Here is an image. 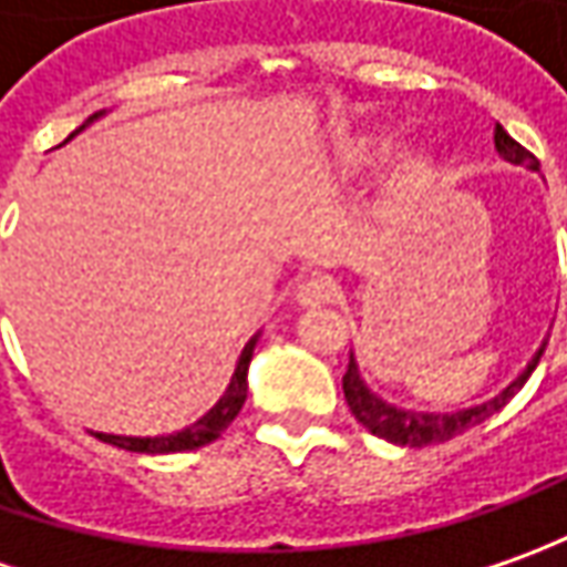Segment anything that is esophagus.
I'll list each match as a JSON object with an SVG mask.
<instances>
[{
    "mask_svg": "<svg viewBox=\"0 0 567 567\" xmlns=\"http://www.w3.org/2000/svg\"><path fill=\"white\" fill-rule=\"evenodd\" d=\"M332 295H336V279L326 276V272H310V276L301 279L298 288H295V298L301 303H322L329 301Z\"/></svg>",
    "mask_w": 567,
    "mask_h": 567,
    "instance_id": "obj_1",
    "label": "esophagus"
}]
</instances>
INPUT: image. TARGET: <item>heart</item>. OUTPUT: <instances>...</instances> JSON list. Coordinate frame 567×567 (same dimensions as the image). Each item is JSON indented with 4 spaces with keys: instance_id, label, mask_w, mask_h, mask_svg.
I'll return each instance as SVG.
<instances>
[{
    "instance_id": "heart-1",
    "label": "heart",
    "mask_w": 567,
    "mask_h": 567,
    "mask_svg": "<svg viewBox=\"0 0 567 567\" xmlns=\"http://www.w3.org/2000/svg\"><path fill=\"white\" fill-rule=\"evenodd\" d=\"M380 156V150L367 147V150H358V153H351V166H367V163H373ZM433 172H436V166H433V156L426 153V150H414L404 163H401L399 168V178H395V197L399 200H417L420 194L426 190V185L433 182Z\"/></svg>"
}]
</instances>
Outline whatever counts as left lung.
I'll return each instance as SVG.
<instances>
[{
    "label": "left lung",
    "mask_w": 567,
    "mask_h": 567,
    "mask_svg": "<svg viewBox=\"0 0 567 567\" xmlns=\"http://www.w3.org/2000/svg\"><path fill=\"white\" fill-rule=\"evenodd\" d=\"M496 150L498 156L508 159V163L539 168L537 156H534L530 150L520 147L515 137H512L502 125H496ZM543 351H546V342L539 344V351L534 354V361L527 363V370H524L512 385H505L496 399L474 404V408L445 411V414H436V411H433V414H430V411H404V408H395V404H389V401L380 399V395H373V392L367 389V382L361 380V373H358V363L351 358L342 377L344 401H348V408H351V414L358 417V423L367 426V430H370L373 436H380V440L395 442V445H411V449L436 445V442L455 440L461 433H467L471 426H477V423H483L486 417H493L496 411H502L508 401L515 399L517 389L527 382V377L534 373V367H537L539 358H543Z\"/></svg>",
    "instance_id": "1"
}]
</instances>
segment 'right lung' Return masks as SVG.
I'll return each instance as SVG.
<instances>
[{"mask_svg": "<svg viewBox=\"0 0 567 567\" xmlns=\"http://www.w3.org/2000/svg\"><path fill=\"white\" fill-rule=\"evenodd\" d=\"M96 115H103V112H96ZM96 115H90L87 125ZM81 127H78V131H81ZM78 131H74V134H78ZM74 134H71V137H74ZM257 339H260V332L245 344V351H241V358H238V367H235V373H231V380L225 385V392L219 395V401H216L213 408H206L200 417H194L190 423H185V426H178V430L153 433V436H112V433H96V436L103 442H109V445H118V449H127V452H144V455L190 452V449H200V445H209L213 440H219L225 430H228V423L238 417V411H241V404H245L247 399V363L254 358V344H257Z\"/></svg>", "mask_w": 567, "mask_h": 567, "instance_id": "1", "label": "right lung"}]
</instances>
